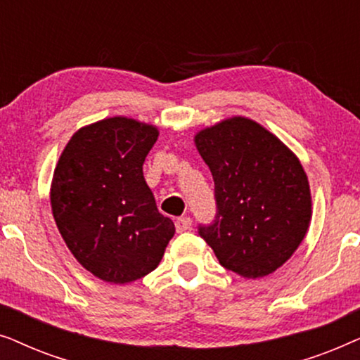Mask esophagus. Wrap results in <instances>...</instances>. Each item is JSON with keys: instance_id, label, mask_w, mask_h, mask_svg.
I'll return each mask as SVG.
<instances>
[{"instance_id": "1", "label": "esophagus", "mask_w": 360, "mask_h": 360, "mask_svg": "<svg viewBox=\"0 0 360 360\" xmlns=\"http://www.w3.org/2000/svg\"><path fill=\"white\" fill-rule=\"evenodd\" d=\"M191 226V219L188 216H184V218H179L175 221V229L176 233H184V231H188Z\"/></svg>"}]
</instances>
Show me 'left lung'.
I'll return each mask as SVG.
<instances>
[{"instance_id":"left-lung-1","label":"left lung","mask_w":360,"mask_h":360,"mask_svg":"<svg viewBox=\"0 0 360 360\" xmlns=\"http://www.w3.org/2000/svg\"><path fill=\"white\" fill-rule=\"evenodd\" d=\"M214 180L216 221L200 228L219 264L262 278L292 257L308 233L311 191L302 162L277 136L244 116L195 134Z\"/></svg>"}]
</instances>
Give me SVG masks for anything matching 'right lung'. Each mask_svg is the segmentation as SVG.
I'll return each instance as SVG.
<instances>
[{
  "label": "right lung",
  "mask_w": 360,
  "mask_h": 360,
  "mask_svg": "<svg viewBox=\"0 0 360 360\" xmlns=\"http://www.w3.org/2000/svg\"><path fill=\"white\" fill-rule=\"evenodd\" d=\"M157 137L154 124L106 117L80 127L53 170L51 206L58 233L78 264L103 282L146 277L175 234L142 174Z\"/></svg>",
  "instance_id": "1"
}]
</instances>
